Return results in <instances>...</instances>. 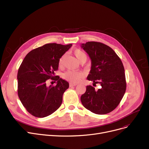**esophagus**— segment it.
Here are the masks:
<instances>
[{
  "mask_svg": "<svg viewBox=\"0 0 149 149\" xmlns=\"http://www.w3.org/2000/svg\"><path fill=\"white\" fill-rule=\"evenodd\" d=\"M77 84H73V83H70V84H69V86H70V87L75 86H77Z\"/></svg>",
  "mask_w": 149,
  "mask_h": 149,
  "instance_id": "1",
  "label": "esophagus"
}]
</instances>
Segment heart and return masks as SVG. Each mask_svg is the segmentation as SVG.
Listing matches in <instances>:
<instances>
[{"label":"heart","mask_w":149,"mask_h":149,"mask_svg":"<svg viewBox=\"0 0 149 149\" xmlns=\"http://www.w3.org/2000/svg\"><path fill=\"white\" fill-rule=\"evenodd\" d=\"M74 54L77 58V60H78L80 63L82 61H86L87 60L86 54H85V52H83L81 49H75L74 51ZM64 57H65V55H63L60 57V58L59 60L60 66H63ZM83 76V73L80 72V71L68 70L63 74V78L71 83H77L80 80V79L82 78Z\"/></svg>","instance_id":"1"}]
</instances>
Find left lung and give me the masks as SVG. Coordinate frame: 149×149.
<instances>
[{
  "label": "left lung",
  "mask_w": 149,
  "mask_h": 149,
  "mask_svg": "<svg viewBox=\"0 0 149 149\" xmlns=\"http://www.w3.org/2000/svg\"><path fill=\"white\" fill-rule=\"evenodd\" d=\"M81 48L89 56L91 68L87 79L99 83L97 91L87 86L81 96L84 107L95 114H105L118 106L126 90L124 68L115 52L102 42L91 41L81 44Z\"/></svg>",
  "instance_id": "left-lung-1"
}]
</instances>
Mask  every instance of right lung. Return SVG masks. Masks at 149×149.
I'll return each instance as SVG.
<instances>
[{
    "label": "right lung",
    "instance_id": "obj_1",
    "mask_svg": "<svg viewBox=\"0 0 149 149\" xmlns=\"http://www.w3.org/2000/svg\"><path fill=\"white\" fill-rule=\"evenodd\" d=\"M72 46L49 43L30 51L25 56L17 72V94L23 106L31 115L44 118L60 108L69 83L55 76L59 60ZM49 79L57 81L47 87Z\"/></svg>",
    "mask_w": 149,
    "mask_h": 149
}]
</instances>
